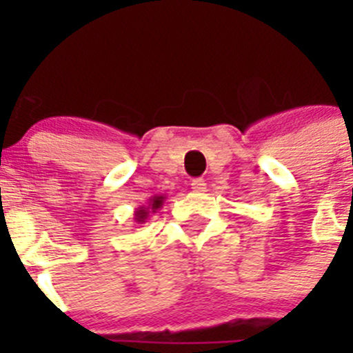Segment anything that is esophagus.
<instances>
[{
    "mask_svg": "<svg viewBox=\"0 0 353 353\" xmlns=\"http://www.w3.org/2000/svg\"><path fill=\"white\" fill-rule=\"evenodd\" d=\"M191 189L194 192H203L207 189V183H205L203 179H194L191 182Z\"/></svg>",
    "mask_w": 353,
    "mask_h": 353,
    "instance_id": "obj_1",
    "label": "esophagus"
}]
</instances>
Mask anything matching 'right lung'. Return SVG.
<instances>
[{
	"label": "right lung",
	"mask_w": 353,
	"mask_h": 353,
	"mask_svg": "<svg viewBox=\"0 0 353 353\" xmlns=\"http://www.w3.org/2000/svg\"><path fill=\"white\" fill-rule=\"evenodd\" d=\"M162 203H164V196H154V198L150 199L148 207L136 208V212H134V219H136V223L138 224L145 223L150 212H157L159 208L162 207Z\"/></svg>",
	"instance_id": "add662e5"
}]
</instances>
